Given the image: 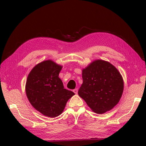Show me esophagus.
<instances>
[{
	"instance_id": "1",
	"label": "esophagus",
	"mask_w": 146,
	"mask_h": 146,
	"mask_svg": "<svg viewBox=\"0 0 146 146\" xmlns=\"http://www.w3.org/2000/svg\"><path fill=\"white\" fill-rule=\"evenodd\" d=\"M73 92H74L75 94H77L78 93V90H77V89H75V90H73Z\"/></svg>"
}]
</instances>
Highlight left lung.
Instances as JSON below:
<instances>
[{
    "mask_svg": "<svg viewBox=\"0 0 146 146\" xmlns=\"http://www.w3.org/2000/svg\"><path fill=\"white\" fill-rule=\"evenodd\" d=\"M82 78L78 94L92 111L105 113L118 104L122 95L123 81L112 64L102 60H94L82 69Z\"/></svg>",
    "mask_w": 146,
    "mask_h": 146,
    "instance_id": "1",
    "label": "left lung"
}]
</instances>
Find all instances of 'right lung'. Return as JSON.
<instances>
[{
  "instance_id": "add662e5",
  "label": "right lung",
  "mask_w": 146,
  "mask_h": 146,
  "mask_svg": "<svg viewBox=\"0 0 146 146\" xmlns=\"http://www.w3.org/2000/svg\"><path fill=\"white\" fill-rule=\"evenodd\" d=\"M62 68L51 60L43 61L32 69L26 81L25 92L30 103L49 117L60 115L68 100L75 94L64 89L59 78Z\"/></svg>"
}]
</instances>
